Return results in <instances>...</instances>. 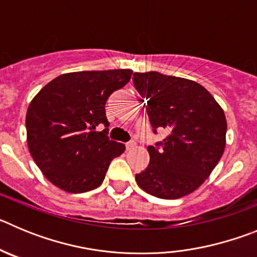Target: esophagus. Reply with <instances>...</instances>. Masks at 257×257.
Here are the masks:
<instances>
[{
	"label": "esophagus",
	"mask_w": 257,
	"mask_h": 257,
	"mask_svg": "<svg viewBox=\"0 0 257 257\" xmlns=\"http://www.w3.org/2000/svg\"><path fill=\"white\" fill-rule=\"evenodd\" d=\"M136 148V142H134V140H131V142H128L126 144V149L127 151H131V149Z\"/></svg>",
	"instance_id": "34e87169"
}]
</instances>
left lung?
Segmentation results:
<instances>
[{
    "instance_id": "obj_1",
    "label": "left lung",
    "mask_w": 257,
    "mask_h": 257,
    "mask_svg": "<svg viewBox=\"0 0 257 257\" xmlns=\"http://www.w3.org/2000/svg\"><path fill=\"white\" fill-rule=\"evenodd\" d=\"M154 133L169 135L148 147V167L136 174L144 192L176 199L198 189L221 158L226 144V119L215 97L196 81L158 72L134 73Z\"/></svg>"
}]
</instances>
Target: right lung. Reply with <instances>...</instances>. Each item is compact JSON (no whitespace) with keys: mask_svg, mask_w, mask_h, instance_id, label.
I'll return each instance as SVG.
<instances>
[{"mask_svg":"<svg viewBox=\"0 0 257 257\" xmlns=\"http://www.w3.org/2000/svg\"><path fill=\"white\" fill-rule=\"evenodd\" d=\"M131 69L85 70L56 77L32 99L27 143L45 178L68 193H85L104 181L124 144L109 140L105 103L131 79ZM104 125L103 132L97 127Z\"/></svg>","mask_w":257,"mask_h":257,"instance_id":"add662e5","label":"right lung"}]
</instances>
